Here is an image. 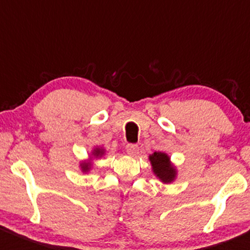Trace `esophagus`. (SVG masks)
<instances>
[{
	"mask_svg": "<svg viewBox=\"0 0 250 250\" xmlns=\"http://www.w3.org/2000/svg\"><path fill=\"white\" fill-rule=\"evenodd\" d=\"M125 150H127V152L129 155H132V156H135V155L138 154V151H139V146H138L137 144H127V146H125Z\"/></svg>",
	"mask_w": 250,
	"mask_h": 250,
	"instance_id": "obj_1",
	"label": "esophagus"
}]
</instances>
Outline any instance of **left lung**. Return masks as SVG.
I'll use <instances>...</instances> for the list:
<instances>
[{
	"mask_svg": "<svg viewBox=\"0 0 250 250\" xmlns=\"http://www.w3.org/2000/svg\"><path fill=\"white\" fill-rule=\"evenodd\" d=\"M152 171L164 183H171L176 177V168L169 162V157L165 152L155 151L149 156Z\"/></svg>",
	"mask_w": 250,
	"mask_h": 250,
	"instance_id": "obj_1",
	"label": "left lung"
}]
</instances>
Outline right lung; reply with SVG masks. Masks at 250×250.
Instances as JSON below:
<instances>
[{
	"label": "right lung",
	"instance_id": "obj_1",
	"mask_svg": "<svg viewBox=\"0 0 250 250\" xmlns=\"http://www.w3.org/2000/svg\"><path fill=\"white\" fill-rule=\"evenodd\" d=\"M104 149H100V147H96V149H94V151H93V155L94 156H103L104 155ZM81 167H82V171L83 172H88L89 169H90V167H91V164L90 162H82L81 164Z\"/></svg>",
	"mask_w": 250,
	"mask_h": 250
}]
</instances>
